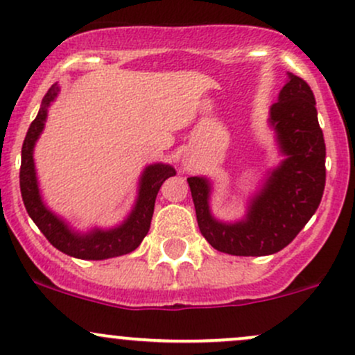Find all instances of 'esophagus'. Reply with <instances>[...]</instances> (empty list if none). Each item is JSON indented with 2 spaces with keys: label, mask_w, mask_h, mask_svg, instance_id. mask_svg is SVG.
Here are the masks:
<instances>
[{
  "label": "esophagus",
  "mask_w": 355,
  "mask_h": 355,
  "mask_svg": "<svg viewBox=\"0 0 355 355\" xmlns=\"http://www.w3.org/2000/svg\"><path fill=\"white\" fill-rule=\"evenodd\" d=\"M182 166H184V171L192 170V163H190V162H184V165H182Z\"/></svg>",
  "instance_id": "34e87169"
}]
</instances>
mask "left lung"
<instances>
[{
    "mask_svg": "<svg viewBox=\"0 0 355 355\" xmlns=\"http://www.w3.org/2000/svg\"><path fill=\"white\" fill-rule=\"evenodd\" d=\"M270 107L268 126L279 163L264 171L248 197L244 216H214V182L205 175L187 178L198 229L207 243L232 256H268L286 248L311 219L325 189V141L310 85L291 72Z\"/></svg>",
    "mask_w": 355,
    "mask_h": 355,
    "instance_id": "1",
    "label": "left lung"
}]
</instances>
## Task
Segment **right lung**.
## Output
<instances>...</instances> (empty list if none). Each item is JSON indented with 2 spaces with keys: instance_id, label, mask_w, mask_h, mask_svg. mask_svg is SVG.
I'll return each instance as SVG.
<instances>
[{
  "instance_id": "right-lung-1",
  "label": "right lung",
  "mask_w": 355,
  "mask_h": 355,
  "mask_svg": "<svg viewBox=\"0 0 355 355\" xmlns=\"http://www.w3.org/2000/svg\"><path fill=\"white\" fill-rule=\"evenodd\" d=\"M58 94H60V85L53 84L42 99L37 118L30 124L28 133L23 141L19 189H21L26 212L37 224V227L44 232L46 239L50 241V244L64 254L77 259L96 261L128 254V252L135 251L145 239L148 231H150L155 200H157L159 187L166 178L173 177L177 171L168 163H150L139 175L133 207L123 220L116 225H111V227L92 225L87 231L73 227L67 219L58 216L46 205L44 196H42L33 158L35 146H37V141L45 130L49 109L55 103Z\"/></svg>"
}]
</instances>
